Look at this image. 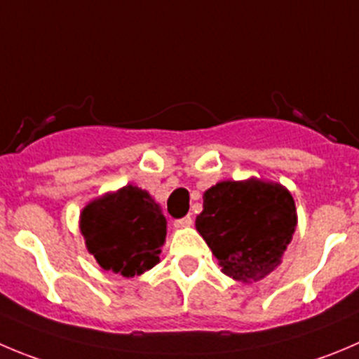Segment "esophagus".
<instances>
[{"label":"esophagus","mask_w":359,"mask_h":359,"mask_svg":"<svg viewBox=\"0 0 359 359\" xmlns=\"http://www.w3.org/2000/svg\"><path fill=\"white\" fill-rule=\"evenodd\" d=\"M192 224H194L192 217H183V218H177V220H174V227H177V229L190 227Z\"/></svg>","instance_id":"34e87169"}]
</instances>
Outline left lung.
Segmentation results:
<instances>
[{
  "instance_id": "obj_1",
  "label": "left lung",
  "mask_w": 359,
  "mask_h": 359,
  "mask_svg": "<svg viewBox=\"0 0 359 359\" xmlns=\"http://www.w3.org/2000/svg\"><path fill=\"white\" fill-rule=\"evenodd\" d=\"M196 227L222 271L240 282L264 278L280 264L296 229V206L278 183L222 182L203 196Z\"/></svg>"
}]
</instances>
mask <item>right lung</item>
Segmentation results:
<instances>
[{
  "label": "right lung",
  "instance_id": "right-lung-1",
  "mask_svg": "<svg viewBox=\"0 0 359 359\" xmlns=\"http://www.w3.org/2000/svg\"><path fill=\"white\" fill-rule=\"evenodd\" d=\"M81 233L102 268L130 278L160 261L167 222L146 190L126 185L84 208Z\"/></svg>",
  "mask_w": 359,
  "mask_h": 359
}]
</instances>
